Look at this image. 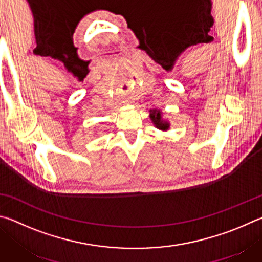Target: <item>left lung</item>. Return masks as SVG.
Here are the masks:
<instances>
[{"mask_svg":"<svg viewBox=\"0 0 262 262\" xmlns=\"http://www.w3.org/2000/svg\"><path fill=\"white\" fill-rule=\"evenodd\" d=\"M150 119H151L154 125L156 126V128L161 130H167L170 128V123L167 121L163 120L162 119V112L159 110H151L150 111Z\"/></svg>","mask_w":262,"mask_h":262,"instance_id":"1","label":"left lung"}]
</instances>
